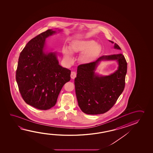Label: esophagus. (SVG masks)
I'll list each match as a JSON object with an SVG mask.
<instances>
[{
  "label": "esophagus",
  "instance_id": "obj_1",
  "mask_svg": "<svg viewBox=\"0 0 153 153\" xmlns=\"http://www.w3.org/2000/svg\"><path fill=\"white\" fill-rule=\"evenodd\" d=\"M70 77L71 78V79H75L76 77V73L75 71H72L71 73V75H70Z\"/></svg>",
  "mask_w": 153,
  "mask_h": 153
}]
</instances>
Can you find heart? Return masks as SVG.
<instances>
[{"mask_svg":"<svg viewBox=\"0 0 153 153\" xmlns=\"http://www.w3.org/2000/svg\"><path fill=\"white\" fill-rule=\"evenodd\" d=\"M71 51L74 53H83L81 60L84 63H88L94 59L100 52V46L96 44L95 41L89 40L74 43L71 47ZM63 53L65 59L69 62L73 61V58L69 50L67 48L63 49Z\"/></svg>","mask_w":153,"mask_h":153,"instance_id":"heart-1","label":"heart"}]
</instances>
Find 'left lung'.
<instances>
[{
    "label": "left lung",
    "instance_id": "8db88e82",
    "mask_svg": "<svg viewBox=\"0 0 153 153\" xmlns=\"http://www.w3.org/2000/svg\"><path fill=\"white\" fill-rule=\"evenodd\" d=\"M114 48L121 50L116 43ZM102 60H117L118 70L106 76L95 74L98 63ZM77 73L75 86L80 109L89 115L104 114L113 107L124 89L127 62L122 54L102 56L94 62L78 65Z\"/></svg>",
    "mask_w": 153,
    "mask_h": 153
}]
</instances>
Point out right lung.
I'll list each match as a JSON object with an SVG mask.
<instances>
[{
  "mask_svg": "<svg viewBox=\"0 0 153 153\" xmlns=\"http://www.w3.org/2000/svg\"><path fill=\"white\" fill-rule=\"evenodd\" d=\"M55 33L48 29L31 39L21 52L16 71L23 99L40 110L54 107L63 86L70 80L71 71L59 65L56 53L44 52L46 38Z\"/></svg>",
  "mask_w": 153,
  "mask_h": 153,
  "instance_id": "obj_1",
  "label": "right lung"
}]
</instances>
